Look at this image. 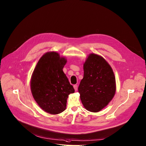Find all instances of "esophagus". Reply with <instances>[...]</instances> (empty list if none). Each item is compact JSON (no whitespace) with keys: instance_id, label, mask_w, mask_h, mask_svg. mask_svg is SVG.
<instances>
[{"instance_id":"obj_1","label":"esophagus","mask_w":146,"mask_h":146,"mask_svg":"<svg viewBox=\"0 0 146 146\" xmlns=\"http://www.w3.org/2000/svg\"><path fill=\"white\" fill-rule=\"evenodd\" d=\"M74 88L75 91H77L78 90V86H77V85H74Z\"/></svg>"}]
</instances>
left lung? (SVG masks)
Wrapping results in <instances>:
<instances>
[{
    "label": "left lung",
    "mask_w": 146,
    "mask_h": 146,
    "mask_svg": "<svg viewBox=\"0 0 146 146\" xmlns=\"http://www.w3.org/2000/svg\"><path fill=\"white\" fill-rule=\"evenodd\" d=\"M84 78L78 87L84 107L98 112L113 99L115 92V79L112 68L100 56L91 54L84 64Z\"/></svg>",
    "instance_id": "8db88e82"
}]
</instances>
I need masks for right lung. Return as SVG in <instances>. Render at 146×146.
<instances>
[{
  "mask_svg": "<svg viewBox=\"0 0 146 146\" xmlns=\"http://www.w3.org/2000/svg\"><path fill=\"white\" fill-rule=\"evenodd\" d=\"M66 62L58 53L47 52L39 60L32 76L33 98L43 110L51 114L63 112L68 96L75 92L62 70Z\"/></svg>",
  "mask_w": 146,
  "mask_h": 146,
  "instance_id": "obj_1",
  "label": "right lung"
}]
</instances>
